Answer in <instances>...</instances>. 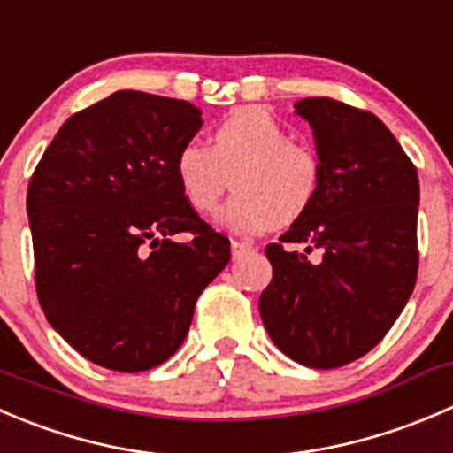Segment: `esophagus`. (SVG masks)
<instances>
[{
    "label": "esophagus",
    "instance_id": "1",
    "mask_svg": "<svg viewBox=\"0 0 453 453\" xmlns=\"http://www.w3.org/2000/svg\"><path fill=\"white\" fill-rule=\"evenodd\" d=\"M254 245L250 243V241H239V239H232V257L234 258H241L245 252H250Z\"/></svg>",
    "mask_w": 453,
    "mask_h": 453
}]
</instances>
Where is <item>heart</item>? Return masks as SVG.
Instances as JSON below:
<instances>
[{"mask_svg": "<svg viewBox=\"0 0 453 453\" xmlns=\"http://www.w3.org/2000/svg\"><path fill=\"white\" fill-rule=\"evenodd\" d=\"M174 177L183 199L201 214L219 208L232 177L236 195L219 219L236 232H261L305 217L319 196L323 164L274 115L245 105L217 126L212 146L199 139L179 146Z\"/></svg>", "mask_w": 453, "mask_h": 453, "instance_id": "1", "label": "heart"}]
</instances>
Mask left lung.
<instances>
[{"instance_id":"left-lung-1","label":"left lung","mask_w":453,"mask_h":453,"mask_svg":"<svg viewBox=\"0 0 453 453\" xmlns=\"http://www.w3.org/2000/svg\"><path fill=\"white\" fill-rule=\"evenodd\" d=\"M294 108L314 130L323 181L305 217L265 248L272 280L258 310L280 352L334 370L374 349L414 292L418 174L367 110L329 96ZM294 242L306 250H289Z\"/></svg>"}]
</instances>
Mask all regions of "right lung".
Listing matches in <instances>:
<instances>
[{"label":"right lung","instance_id":"add662e5","mask_svg":"<svg viewBox=\"0 0 453 453\" xmlns=\"http://www.w3.org/2000/svg\"><path fill=\"white\" fill-rule=\"evenodd\" d=\"M201 126L190 101L119 90L74 112L30 179L39 305L65 343L105 370L168 361L196 298L230 261L227 236L190 208L174 177L179 146Z\"/></svg>","mask_w":453,"mask_h":453}]
</instances>
